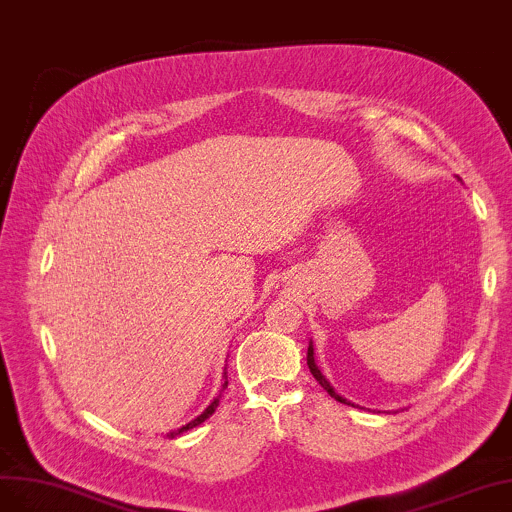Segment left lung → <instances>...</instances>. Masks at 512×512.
<instances>
[{
    "instance_id": "left-lung-1",
    "label": "left lung",
    "mask_w": 512,
    "mask_h": 512,
    "mask_svg": "<svg viewBox=\"0 0 512 512\" xmlns=\"http://www.w3.org/2000/svg\"><path fill=\"white\" fill-rule=\"evenodd\" d=\"M308 367H310V371H312V375L316 377V382L320 384V386H323L331 396H333V399L335 401H339V403H346V405H350L346 399H342V396H339L333 388H331V384L325 380V375L323 373H320V369L316 367V363H314V350H312V346L308 348Z\"/></svg>"
}]
</instances>
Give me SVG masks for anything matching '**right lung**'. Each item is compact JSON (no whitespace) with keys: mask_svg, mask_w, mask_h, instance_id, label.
Masks as SVG:
<instances>
[{"mask_svg":"<svg viewBox=\"0 0 512 512\" xmlns=\"http://www.w3.org/2000/svg\"><path fill=\"white\" fill-rule=\"evenodd\" d=\"M225 386H227V382L223 384V388H225ZM219 396H221V394H219ZM219 396H217V399H215V401H213L211 405H208V407L204 409V413H200V415H198V418H196L194 422H189V424H185V426H183V428H179V430H173V432H168V434H166V437H168V439H175V437H177V434H181V432H185V430H189V428H194V426L202 424L204 420H208V418H211V415H213V413H215V409H217V405H219Z\"/></svg>","mask_w":512,"mask_h":512,"instance_id":"right-lung-1","label":"right lung"}]
</instances>
